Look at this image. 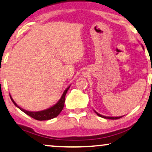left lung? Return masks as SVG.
Segmentation results:
<instances>
[{
	"label": "left lung",
	"mask_w": 152,
	"mask_h": 152,
	"mask_svg": "<svg viewBox=\"0 0 152 152\" xmlns=\"http://www.w3.org/2000/svg\"><path fill=\"white\" fill-rule=\"evenodd\" d=\"M96 112V114L98 116H100V117H102V118H107V119H111V120H116V119H119V118H122V117L123 116H118V117H110V116H102V115H100V114H98V113L96 112Z\"/></svg>",
	"instance_id": "1"
}]
</instances>
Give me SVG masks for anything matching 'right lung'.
Returning a JSON list of instances; mask_svg holds the SVG:
<instances>
[{
	"label": "right lung",
	"instance_id": "1",
	"mask_svg": "<svg viewBox=\"0 0 152 152\" xmlns=\"http://www.w3.org/2000/svg\"><path fill=\"white\" fill-rule=\"evenodd\" d=\"M70 87H68L67 89H65V91H64L63 95L61 98V99L59 100V101L57 102L56 104L54 105L52 107L48 109V110L40 111V112H29V111H27L25 110H23V109L20 108L18 104H17L16 102L14 101V100L12 99L11 96H10V98H11V100L12 102H14V104L16 105L17 107H18L21 111H23V112L25 113V114L28 115V116H31V118L37 120V121H47V120H50L55 118L58 116V114L61 112V111L63 110L64 104H65V95L67 94L68 89H69Z\"/></svg>",
	"mask_w": 152,
	"mask_h": 152
}]
</instances>
